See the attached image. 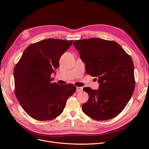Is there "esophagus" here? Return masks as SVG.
<instances>
[{"label": "esophagus", "mask_w": 149, "mask_h": 149, "mask_svg": "<svg viewBox=\"0 0 149 149\" xmlns=\"http://www.w3.org/2000/svg\"><path fill=\"white\" fill-rule=\"evenodd\" d=\"M76 91L77 92H81L83 91V88L82 87H77L76 88Z\"/></svg>", "instance_id": "obj_1"}]
</instances>
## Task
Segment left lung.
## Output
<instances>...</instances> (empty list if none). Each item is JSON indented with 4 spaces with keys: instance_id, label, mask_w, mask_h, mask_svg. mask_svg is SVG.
Listing matches in <instances>:
<instances>
[{
    "instance_id": "8db88e82",
    "label": "left lung",
    "mask_w": 149,
    "mask_h": 149,
    "mask_svg": "<svg viewBox=\"0 0 149 149\" xmlns=\"http://www.w3.org/2000/svg\"><path fill=\"white\" fill-rule=\"evenodd\" d=\"M85 63L86 72L98 77L99 88H84L89 95L83 112L90 118L104 121L118 115L126 106L135 89L134 63L122 47L114 41L99 38L74 40Z\"/></svg>"
}]
</instances>
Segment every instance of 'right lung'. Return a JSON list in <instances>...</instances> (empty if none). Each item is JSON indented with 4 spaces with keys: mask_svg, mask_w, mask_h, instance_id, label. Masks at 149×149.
<instances>
[{
    "mask_svg": "<svg viewBox=\"0 0 149 149\" xmlns=\"http://www.w3.org/2000/svg\"><path fill=\"white\" fill-rule=\"evenodd\" d=\"M73 40L48 38L28 46L14 70L15 93L31 117L48 121L60 115L68 98L76 91L74 84L51 83V75L59 66L61 56Z\"/></svg>",
    "mask_w": 149,
    "mask_h": 149,
    "instance_id": "obj_1",
    "label": "right lung"
}]
</instances>
